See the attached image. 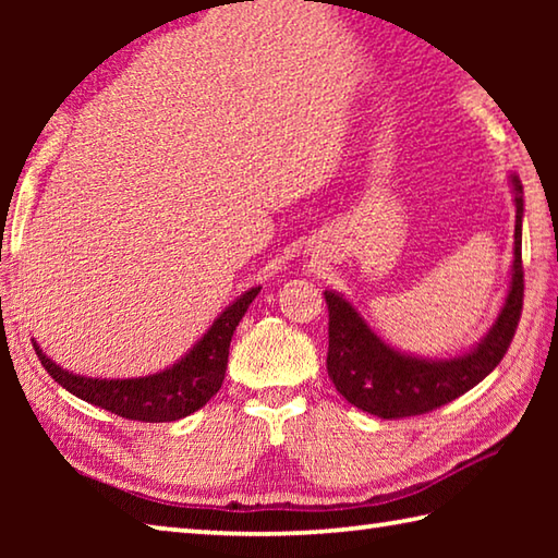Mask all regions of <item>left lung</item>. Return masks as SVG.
Here are the masks:
<instances>
[{"label": "left lung", "mask_w": 558, "mask_h": 558, "mask_svg": "<svg viewBox=\"0 0 558 558\" xmlns=\"http://www.w3.org/2000/svg\"><path fill=\"white\" fill-rule=\"evenodd\" d=\"M514 194V260L509 288L497 319L468 352L448 359L415 356L374 332L359 310L344 295L325 290L329 310L327 374L337 391L364 413L379 418H405L428 413L458 399L502 362L522 315V219L524 189L519 177H509Z\"/></svg>", "instance_id": "left-lung-1"}]
</instances>
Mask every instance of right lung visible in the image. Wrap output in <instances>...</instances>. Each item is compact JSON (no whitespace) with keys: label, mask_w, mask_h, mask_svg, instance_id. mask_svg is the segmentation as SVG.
<instances>
[{"label":"right lung","mask_w":558,"mask_h":558,"mask_svg":"<svg viewBox=\"0 0 558 558\" xmlns=\"http://www.w3.org/2000/svg\"><path fill=\"white\" fill-rule=\"evenodd\" d=\"M258 292L260 286L245 290L243 295L235 298L214 319V325L206 329L199 342L189 349L182 359H177L172 366L157 374L137 376V379H93V376L73 374L46 356L44 349L36 344V339L34 349L41 359L44 369L53 376L56 384H61L65 391L78 396V399L98 405V409H106L130 421H179L189 413L199 411L221 389L226 366H229L231 337Z\"/></svg>","instance_id":"1"}]
</instances>
